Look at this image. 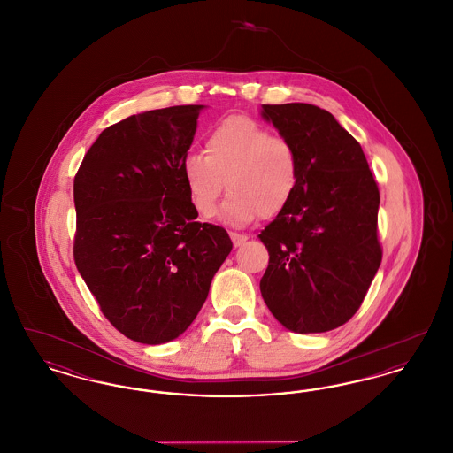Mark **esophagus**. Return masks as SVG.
Instances as JSON below:
<instances>
[{
  "mask_svg": "<svg viewBox=\"0 0 453 453\" xmlns=\"http://www.w3.org/2000/svg\"><path fill=\"white\" fill-rule=\"evenodd\" d=\"M229 236L233 239V242H234V246H241V244H244L246 241H248V236L246 234H239V233H229Z\"/></svg>",
  "mask_w": 453,
  "mask_h": 453,
  "instance_id": "obj_1",
  "label": "esophagus"
}]
</instances>
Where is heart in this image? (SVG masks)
I'll list each match as a JSON object with an SVG mask.
<instances>
[{
	"label": "heart",
	"instance_id": "heart-1",
	"mask_svg": "<svg viewBox=\"0 0 453 453\" xmlns=\"http://www.w3.org/2000/svg\"><path fill=\"white\" fill-rule=\"evenodd\" d=\"M181 176L202 217L214 216L217 200L226 190L229 198L217 217L242 227L279 216L294 198L299 183V161L294 146L250 117H227L205 139V152L183 157Z\"/></svg>",
	"mask_w": 453,
	"mask_h": 453
}]
</instances>
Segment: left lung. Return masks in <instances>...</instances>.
I'll list each match as a JSON object with an SVG mask.
<instances>
[{"instance_id":"left-lung-1","label":"left lung","mask_w":453,"mask_h":453,"mask_svg":"<svg viewBox=\"0 0 453 453\" xmlns=\"http://www.w3.org/2000/svg\"><path fill=\"white\" fill-rule=\"evenodd\" d=\"M259 113L299 161L294 198L258 236L270 255L259 290L288 331L326 333L351 319L380 266L379 188L362 146L329 111L285 104Z\"/></svg>"}]
</instances>
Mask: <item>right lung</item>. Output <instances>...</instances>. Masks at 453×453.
<instances>
[{"label":"right lung","mask_w":453,"mask_h":453,"mask_svg":"<svg viewBox=\"0 0 453 453\" xmlns=\"http://www.w3.org/2000/svg\"><path fill=\"white\" fill-rule=\"evenodd\" d=\"M205 105L150 110L104 130L74 178V261L102 312L144 345L194 323L233 250L196 222L181 163Z\"/></svg>","instance_id":"right-lung-1"}]
</instances>
